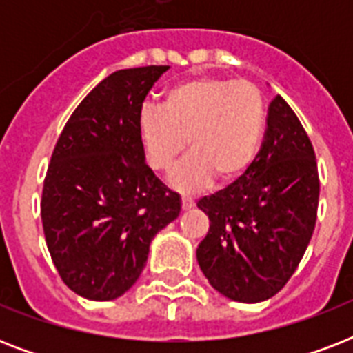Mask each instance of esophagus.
I'll use <instances>...</instances> for the list:
<instances>
[{"mask_svg": "<svg viewBox=\"0 0 353 353\" xmlns=\"http://www.w3.org/2000/svg\"><path fill=\"white\" fill-rule=\"evenodd\" d=\"M181 207H183V210L192 209V207H194V199L188 198V196H183V198H181Z\"/></svg>", "mask_w": 353, "mask_h": 353, "instance_id": "34e87169", "label": "esophagus"}]
</instances>
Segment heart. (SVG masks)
Segmentation results:
<instances>
[{"instance_id":"1","label":"heart","mask_w":353,"mask_h":353,"mask_svg":"<svg viewBox=\"0 0 353 353\" xmlns=\"http://www.w3.org/2000/svg\"><path fill=\"white\" fill-rule=\"evenodd\" d=\"M139 139L154 172H170L190 148V157L170 177L179 190H201L240 179L256 159L265 132V99L247 80L199 77L166 91L163 108H143Z\"/></svg>"}]
</instances>
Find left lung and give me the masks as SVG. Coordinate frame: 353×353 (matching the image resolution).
I'll return each mask as SVG.
<instances>
[{"label":"left lung","instance_id":"left-lung-1","mask_svg":"<svg viewBox=\"0 0 353 353\" xmlns=\"http://www.w3.org/2000/svg\"><path fill=\"white\" fill-rule=\"evenodd\" d=\"M319 190L312 141L290 104L276 95L251 168L198 201L210 227L196 256L210 285L247 304L276 295L312 240Z\"/></svg>","mask_w":353,"mask_h":353}]
</instances>
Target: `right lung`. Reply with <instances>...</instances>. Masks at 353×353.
<instances>
[{
	"instance_id": "obj_1",
	"label": "right lung",
	"mask_w": 353,
	"mask_h": 353,
	"mask_svg": "<svg viewBox=\"0 0 353 353\" xmlns=\"http://www.w3.org/2000/svg\"><path fill=\"white\" fill-rule=\"evenodd\" d=\"M168 65L121 69L97 84L65 122L41 190L47 249L63 284L90 301L124 295L150 241L181 210L179 194L146 163L139 115Z\"/></svg>"
}]
</instances>
